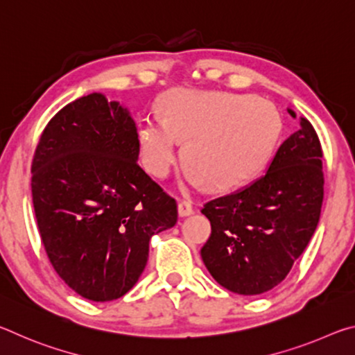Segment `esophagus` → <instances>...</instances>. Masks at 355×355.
Returning <instances> with one entry per match:
<instances>
[{"instance_id": "esophagus-1", "label": "esophagus", "mask_w": 355, "mask_h": 355, "mask_svg": "<svg viewBox=\"0 0 355 355\" xmlns=\"http://www.w3.org/2000/svg\"><path fill=\"white\" fill-rule=\"evenodd\" d=\"M192 213H194V207L191 205V202H180L178 203V216L180 218H186V216H191Z\"/></svg>"}]
</instances>
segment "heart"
Here are the masks:
<instances>
[{
	"mask_svg": "<svg viewBox=\"0 0 355 355\" xmlns=\"http://www.w3.org/2000/svg\"><path fill=\"white\" fill-rule=\"evenodd\" d=\"M164 119H147L139 128L141 159L156 178H167L182 155L192 183L232 189L266 163L280 133L279 116L250 95L173 92Z\"/></svg>",
	"mask_w": 355,
	"mask_h": 355,
	"instance_id": "1",
	"label": "heart"
}]
</instances>
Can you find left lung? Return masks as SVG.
Returning a JSON list of instances; mask_svg holds the SVG:
<instances>
[{
    "label": "left lung",
    "mask_w": 355,
    "mask_h": 355,
    "mask_svg": "<svg viewBox=\"0 0 355 355\" xmlns=\"http://www.w3.org/2000/svg\"><path fill=\"white\" fill-rule=\"evenodd\" d=\"M296 119V112L288 107ZM322 150L307 119L275 152L266 172L232 194L203 205L211 236L200 250L209 274L244 296L277 286L302 255L320 220Z\"/></svg>",
    "instance_id": "8db88e82"
}]
</instances>
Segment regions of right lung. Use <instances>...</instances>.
<instances>
[{
  "mask_svg": "<svg viewBox=\"0 0 355 355\" xmlns=\"http://www.w3.org/2000/svg\"><path fill=\"white\" fill-rule=\"evenodd\" d=\"M135 120L89 94L64 106L33 159V203L59 277L94 302L122 297L148 260V243L177 222V202L137 164Z\"/></svg>",
  "mask_w": 355,
  "mask_h": 355,
  "instance_id": "obj_1",
  "label": "right lung"
}]
</instances>
